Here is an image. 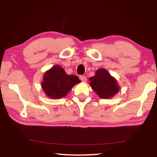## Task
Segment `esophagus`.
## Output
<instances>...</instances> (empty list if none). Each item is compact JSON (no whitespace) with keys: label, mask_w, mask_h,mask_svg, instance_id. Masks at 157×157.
Instances as JSON below:
<instances>
[{"label":"esophagus","mask_w":157,"mask_h":157,"mask_svg":"<svg viewBox=\"0 0 157 157\" xmlns=\"http://www.w3.org/2000/svg\"><path fill=\"white\" fill-rule=\"evenodd\" d=\"M80 79H81V81H82L83 82H86V80H87V78H86L85 76H80Z\"/></svg>","instance_id":"1"}]
</instances>
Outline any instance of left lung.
<instances>
[{"label": "left lung", "mask_w": 157, "mask_h": 157, "mask_svg": "<svg viewBox=\"0 0 157 157\" xmlns=\"http://www.w3.org/2000/svg\"><path fill=\"white\" fill-rule=\"evenodd\" d=\"M89 85L101 99H111L120 90L117 80L105 68L98 69L95 76L90 77Z\"/></svg>", "instance_id": "8db88e82"}]
</instances>
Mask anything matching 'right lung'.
Here are the masks:
<instances>
[{
	"instance_id": "1",
	"label": "right lung",
	"mask_w": 157,
	"mask_h": 157,
	"mask_svg": "<svg viewBox=\"0 0 157 157\" xmlns=\"http://www.w3.org/2000/svg\"><path fill=\"white\" fill-rule=\"evenodd\" d=\"M81 82L78 76L68 75L60 66L56 65L45 72L41 85L46 96L59 99L67 95L75 85Z\"/></svg>"
}]
</instances>
